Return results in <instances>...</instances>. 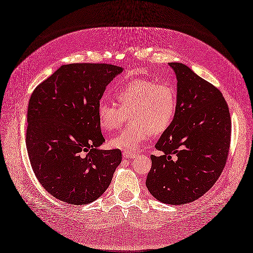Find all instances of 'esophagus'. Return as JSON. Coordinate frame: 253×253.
<instances>
[{
  "label": "esophagus",
  "mask_w": 253,
  "mask_h": 253,
  "mask_svg": "<svg viewBox=\"0 0 253 253\" xmlns=\"http://www.w3.org/2000/svg\"><path fill=\"white\" fill-rule=\"evenodd\" d=\"M137 154L132 151H123V156L125 158H134Z\"/></svg>",
  "instance_id": "34e87169"
}]
</instances>
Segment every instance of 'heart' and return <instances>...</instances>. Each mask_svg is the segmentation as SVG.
I'll use <instances>...</instances> for the list:
<instances>
[{"label": "heart", "instance_id": "obj_1", "mask_svg": "<svg viewBox=\"0 0 253 253\" xmlns=\"http://www.w3.org/2000/svg\"><path fill=\"white\" fill-rule=\"evenodd\" d=\"M120 107L105 100L97 106L99 125L104 131L119 129L129 114L130 124L110 138L112 148L135 150L152 134L160 135L169 129L178 107L177 91L167 83L135 78L122 82L115 88Z\"/></svg>", "mask_w": 253, "mask_h": 253}]
</instances>
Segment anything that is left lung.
<instances>
[{
	"label": "left lung",
	"instance_id": "left-lung-1",
	"mask_svg": "<svg viewBox=\"0 0 253 253\" xmlns=\"http://www.w3.org/2000/svg\"><path fill=\"white\" fill-rule=\"evenodd\" d=\"M177 78L178 107L172 126L155 145L146 185L155 199L179 205L200 198L214 184L230 146L229 109L221 91L180 62H170Z\"/></svg>",
	"mask_w": 253,
	"mask_h": 253
}]
</instances>
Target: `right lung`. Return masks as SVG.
Returning a JSON list of instances; mask_svg holds the SVG:
<instances>
[{
	"instance_id": "right-lung-1",
	"label": "right lung",
	"mask_w": 253,
	"mask_h": 253,
	"mask_svg": "<svg viewBox=\"0 0 253 253\" xmlns=\"http://www.w3.org/2000/svg\"><path fill=\"white\" fill-rule=\"evenodd\" d=\"M123 72L107 63L64 64L31 95L26 146L42 188L68 204H87L109 186L121 164L119 149L102 150L97 106Z\"/></svg>"
}]
</instances>
